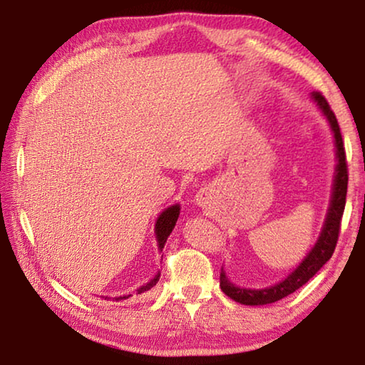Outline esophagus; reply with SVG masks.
Here are the masks:
<instances>
[{"label":"esophagus","mask_w":365,"mask_h":365,"mask_svg":"<svg viewBox=\"0 0 365 365\" xmlns=\"http://www.w3.org/2000/svg\"><path fill=\"white\" fill-rule=\"evenodd\" d=\"M206 200H207V193H206V191H205V190H201V191H200V193H197V195H196V201H197V202H200V205L202 206V205H206Z\"/></svg>","instance_id":"esophagus-1"}]
</instances>
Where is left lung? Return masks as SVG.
Wrapping results in <instances>:
<instances>
[{"mask_svg":"<svg viewBox=\"0 0 365 365\" xmlns=\"http://www.w3.org/2000/svg\"><path fill=\"white\" fill-rule=\"evenodd\" d=\"M312 100L317 104L319 109L322 110L327 120L330 123V128L333 132V138H335L336 146V169H335V180H333V191L330 207L327 212V219L322 232L317 243L314 248L307 252V256L302 259V262L296 267L292 274H289L285 280L277 283L274 287L262 288V289H250L233 285V283L227 279L224 269L220 272V289L224 292L228 298L240 302L245 306H262L270 304V302L280 301L285 296L294 293L296 289L301 288L304 283L312 279L317 272L322 269V265L331 257L333 251L338 242L339 227H341V217L346 205V191H348V165H346V154H344V145L341 138V132H339V125L336 120V115L333 113L330 104L327 103L325 96L320 91H312Z\"/></svg>","mask_w":365,"mask_h":365,"instance_id":"8db88e82","label":"left lung"}]
</instances>
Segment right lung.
<instances>
[{
	"instance_id": "1",
	"label": "right lung",
	"mask_w": 365,
	"mask_h": 365,
	"mask_svg": "<svg viewBox=\"0 0 365 365\" xmlns=\"http://www.w3.org/2000/svg\"><path fill=\"white\" fill-rule=\"evenodd\" d=\"M178 214H180V206L174 205V206H170V207L165 209V211L160 212V215H159L158 220H156V227H154V232H156L158 246H159L160 251H163L165 242H168V237L172 233V230H174L175 222H177V219H178ZM159 277H160V274H158L156 277H154L153 280L148 282L146 285L140 287V288L137 289V294H141V293H145V292H150V289L158 283ZM130 296H132V294H128V296H119V298H115V301L128 299V298H130Z\"/></svg>"
}]
</instances>
